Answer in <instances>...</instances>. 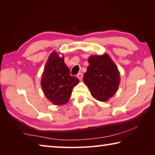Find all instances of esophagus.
<instances>
[{
	"instance_id": "1",
	"label": "esophagus",
	"mask_w": 155,
	"mask_h": 155,
	"mask_svg": "<svg viewBox=\"0 0 155 155\" xmlns=\"http://www.w3.org/2000/svg\"><path fill=\"white\" fill-rule=\"evenodd\" d=\"M83 77V73H82V72H80V73H78V74H77V78H78V79H79L80 81L82 80Z\"/></svg>"
}]
</instances>
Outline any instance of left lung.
<instances>
[{
	"label": "left lung",
	"instance_id": "left-lung-1",
	"mask_svg": "<svg viewBox=\"0 0 155 155\" xmlns=\"http://www.w3.org/2000/svg\"><path fill=\"white\" fill-rule=\"evenodd\" d=\"M88 62L87 72L83 76L84 83L94 98L107 101L119 87L120 79L117 67L107 54L91 56Z\"/></svg>",
	"mask_w": 155,
	"mask_h": 155
}]
</instances>
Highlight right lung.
Returning a JSON list of instances; mask_svg holds the SVG:
<instances>
[{"label": "right lung", "instance_id": "add662e5", "mask_svg": "<svg viewBox=\"0 0 155 155\" xmlns=\"http://www.w3.org/2000/svg\"><path fill=\"white\" fill-rule=\"evenodd\" d=\"M78 82L77 78L70 74L64 57L52 52L47 60L41 81V87L48 101L55 105L66 104L71 97L73 87Z\"/></svg>", "mask_w": 155, "mask_h": 155}]
</instances>
